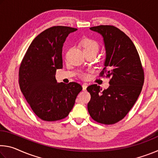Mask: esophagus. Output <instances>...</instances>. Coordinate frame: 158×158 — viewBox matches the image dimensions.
<instances>
[{
	"instance_id": "34e87169",
	"label": "esophagus",
	"mask_w": 158,
	"mask_h": 158,
	"mask_svg": "<svg viewBox=\"0 0 158 158\" xmlns=\"http://www.w3.org/2000/svg\"><path fill=\"white\" fill-rule=\"evenodd\" d=\"M87 86H88L87 84H82V88H83V90H86V88H87Z\"/></svg>"
}]
</instances>
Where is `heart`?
Returning a JSON list of instances; mask_svg holds the SVG:
<instances>
[{"instance_id": "obj_1", "label": "heart", "mask_w": 158, "mask_h": 158, "mask_svg": "<svg viewBox=\"0 0 158 158\" xmlns=\"http://www.w3.org/2000/svg\"><path fill=\"white\" fill-rule=\"evenodd\" d=\"M81 47L83 52L84 53H97L99 50V44L95 40L90 38H85L81 42ZM84 78H86L88 74L86 73L82 74L81 75Z\"/></svg>"}]
</instances>
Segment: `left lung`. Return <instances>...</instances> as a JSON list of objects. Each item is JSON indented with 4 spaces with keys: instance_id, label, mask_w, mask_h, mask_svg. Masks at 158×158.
Segmentation results:
<instances>
[{
    "instance_id": "obj_1",
    "label": "left lung",
    "mask_w": 158,
    "mask_h": 158,
    "mask_svg": "<svg viewBox=\"0 0 158 158\" xmlns=\"http://www.w3.org/2000/svg\"><path fill=\"white\" fill-rule=\"evenodd\" d=\"M103 37L106 51L105 68L100 76L110 78L108 89L88 86L90 100L88 111L94 121L111 125L126 116L139 96L144 81L143 69L135 44L123 32L114 26L90 28Z\"/></svg>"
}]
</instances>
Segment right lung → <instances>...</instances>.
Masks as SVG:
<instances>
[{
    "instance_id": "add662e5",
    "label": "right lung",
    "mask_w": 158,
    "mask_h": 158,
    "mask_svg": "<svg viewBox=\"0 0 158 158\" xmlns=\"http://www.w3.org/2000/svg\"><path fill=\"white\" fill-rule=\"evenodd\" d=\"M77 28L53 26L42 32L29 46L19 72L20 89L32 110L46 121L68 116L82 90L77 82L58 83L57 69L63 68L62 51L67 37Z\"/></svg>"
}]
</instances>
